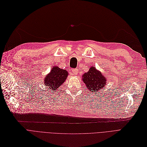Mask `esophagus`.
Returning <instances> with one entry per match:
<instances>
[{
  "mask_svg": "<svg viewBox=\"0 0 147 147\" xmlns=\"http://www.w3.org/2000/svg\"><path fill=\"white\" fill-rule=\"evenodd\" d=\"M71 72L73 75H77L78 73V70L77 69H73L72 70Z\"/></svg>",
  "mask_w": 147,
  "mask_h": 147,
  "instance_id": "obj_1",
  "label": "esophagus"
}]
</instances>
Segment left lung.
Segmentation results:
<instances>
[{"label":"left lung","mask_w":147,"mask_h":147,"mask_svg":"<svg viewBox=\"0 0 147 147\" xmlns=\"http://www.w3.org/2000/svg\"><path fill=\"white\" fill-rule=\"evenodd\" d=\"M82 80L90 92H98L101 89L103 90L107 84V79L100 72L93 66H92L88 72L82 75Z\"/></svg>","instance_id":"8db88e82"}]
</instances>
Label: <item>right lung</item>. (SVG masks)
I'll return each instance as SVG.
<instances>
[{
  "mask_svg": "<svg viewBox=\"0 0 147 147\" xmlns=\"http://www.w3.org/2000/svg\"><path fill=\"white\" fill-rule=\"evenodd\" d=\"M68 72L65 69L59 68L58 66H54L50 72L45 76L44 79V86L51 90V92L59 88L66 81Z\"/></svg>",
  "mask_w": 147,
  "mask_h": 147,
  "instance_id": "1",
  "label": "right lung"
}]
</instances>
